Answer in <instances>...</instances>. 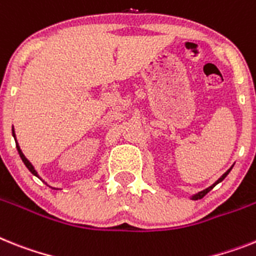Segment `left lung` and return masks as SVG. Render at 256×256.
Segmentation results:
<instances>
[{"label": "left lung", "instance_id": "obj_1", "mask_svg": "<svg viewBox=\"0 0 256 256\" xmlns=\"http://www.w3.org/2000/svg\"><path fill=\"white\" fill-rule=\"evenodd\" d=\"M232 168H233V166H232ZM232 168H230V169H228V170H226V172H225L224 174L221 176V177H220V178H218V181L214 182V184H211V186H210V188H206V190L200 191V192H198V194H194V195H192V196H191V199H192V200H198V199H202V198L204 196V195H206V194H207V192H210V191H211V190H212V188H214V186H216V184H220V182H221V181H222V180H224V178H225V177H226V176H228V174H229V172H230V170H232Z\"/></svg>", "mask_w": 256, "mask_h": 256}]
</instances>
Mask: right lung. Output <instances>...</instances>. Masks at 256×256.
<instances>
[{
    "instance_id": "1",
    "label": "right lung",
    "mask_w": 256,
    "mask_h": 256,
    "mask_svg": "<svg viewBox=\"0 0 256 256\" xmlns=\"http://www.w3.org/2000/svg\"><path fill=\"white\" fill-rule=\"evenodd\" d=\"M12 136H14V139H15V144H16V150H18V154H19V156H20V158H22V161L23 162H24V165L26 166H27V169H28L30 172H31L32 174L35 176V177H38V178H40V176H38V172H36V169H35V166H34V165L31 164V162H30V160L27 158H26L24 156V154H23L22 152V150H20V147H19V143L18 142H16V136H15V132H14V126H12ZM40 180H42V178H40ZM42 182H45V181H42ZM45 184H46V182H45ZM49 186V184H48ZM52 188V186H50ZM56 188V190H60L58 188Z\"/></svg>"
}]
</instances>
